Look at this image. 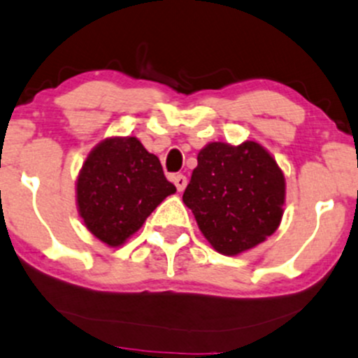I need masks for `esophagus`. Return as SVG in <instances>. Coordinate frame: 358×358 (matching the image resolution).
<instances>
[{"mask_svg": "<svg viewBox=\"0 0 358 358\" xmlns=\"http://www.w3.org/2000/svg\"><path fill=\"white\" fill-rule=\"evenodd\" d=\"M172 182L176 184V187H178V191H184V189H186V186H187L186 176H182V174L174 176V178H172Z\"/></svg>", "mask_w": 358, "mask_h": 358, "instance_id": "obj_1", "label": "esophagus"}]
</instances>
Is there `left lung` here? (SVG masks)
I'll return each mask as SVG.
<instances>
[{"label": "left lung", "instance_id": "1", "mask_svg": "<svg viewBox=\"0 0 358 358\" xmlns=\"http://www.w3.org/2000/svg\"><path fill=\"white\" fill-rule=\"evenodd\" d=\"M182 201L215 251L239 255L278 229L285 178L256 141L237 147L213 141L199 150Z\"/></svg>", "mask_w": 358, "mask_h": 358}]
</instances>
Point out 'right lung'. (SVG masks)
Listing matches in <instances>:
<instances>
[{"label":"right lung","instance_id":"obj_1","mask_svg":"<svg viewBox=\"0 0 358 358\" xmlns=\"http://www.w3.org/2000/svg\"><path fill=\"white\" fill-rule=\"evenodd\" d=\"M176 186L157 155L134 136L107 138L90 153L76 179V203L87 229L110 248L124 244Z\"/></svg>","mask_w":358,"mask_h":358}]
</instances>
